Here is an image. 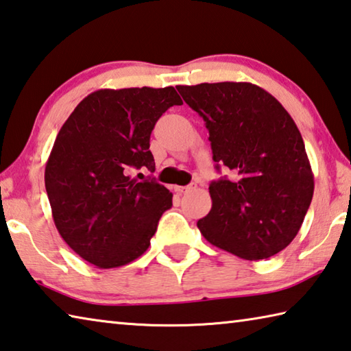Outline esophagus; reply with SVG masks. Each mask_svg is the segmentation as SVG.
Instances as JSON below:
<instances>
[{"mask_svg": "<svg viewBox=\"0 0 351 351\" xmlns=\"http://www.w3.org/2000/svg\"><path fill=\"white\" fill-rule=\"evenodd\" d=\"M195 189V186L193 184H190V186H182V187H176V192H180V193H189V192H192V190Z\"/></svg>", "mask_w": 351, "mask_h": 351, "instance_id": "1", "label": "esophagus"}]
</instances>
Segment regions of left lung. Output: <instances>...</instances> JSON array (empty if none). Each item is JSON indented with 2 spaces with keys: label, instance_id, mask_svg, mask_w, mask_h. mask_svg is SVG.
Here are the masks:
<instances>
[{
  "label": "left lung",
  "instance_id": "8db88e82",
  "mask_svg": "<svg viewBox=\"0 0 351 351\" xmlns=\"http://www.w3.org/2000/svg\"><path fill=\"white\" fill-rule=\"evenodd\" d=\"M206 121L213 161L232 171L210 184L212 208L197 221L210 244L247 261L295 239L315 190L301 132L282 104L252 82L178 86Z\"/></svg>",
  "mask_w": 351,
  "mask_h": 351
}]
</instances>
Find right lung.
Returning <instances> with one entry per match:
<instances>
[{
  "mask_svg": "<svg viewBox=\"0 0 351 351\" xmlns=\"http://www.w3.org/2000/svg\"><path fill=\"white\" fill-rule=\"evenodd\" d=\"M181 104L171 86L101 88L56 135L44 171L53 222L66 244L98 269L141 256L171 207L173 195L162 184L130 173L155 171L152 130L169 107Z\"/></svg>",
  "mask_w": 351,
  "mask_h": 351,
  "instance_id": "1",
  "label": "right lung"
}]
</instances>
